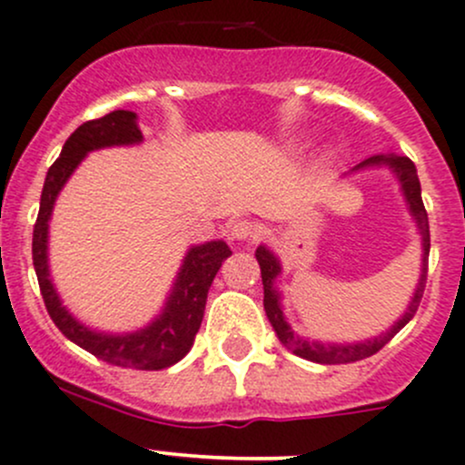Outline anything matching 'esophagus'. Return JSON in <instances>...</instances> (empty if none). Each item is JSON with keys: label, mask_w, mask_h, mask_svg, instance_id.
<instances>
[{"label": "esophagus", "mask_w": 465, "mask_h": 465, "mask_svg": "<svg viewBox=\"0 0 465 465\" xmlns=\"http://www.w3.org/2000/svg\"><path fill=\"white\" fill-rule=\"evenodd\" d=\"M229 236H232L233 241H256V238L261 236V232L252 220H233V223L229 224Z\"/></svg>", "instance_id": "34e87169"}]
</instances>
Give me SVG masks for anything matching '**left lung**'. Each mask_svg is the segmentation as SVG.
Segmentation results:
<instances>
[{"instance_id":"obj_1","label":"left lung","mask_w":465,"mask_h":465,"mask_svg":"<svg viewBox=\"0 0 465 465\" xmlns=\"http://www.w3.org/2000/svg\"><path fill=\"white\" fill-rule=\"evenodd\" d=\"M375 165H389L391 170L398 177L400 186H402L404 200H407L409 211H411L413 220H416V227L420 232L422 238V268H420V279H418V288L411 297V304L407 306L402 318L393 324L386 333L381 336L371 338V341L363 342H345V345H338V342H320V341H306V338L297 336L291 329V324L286 322L282 311V297H279V291L274 288V279L282 272V263H279L277 256L268 250L265 245L256 247V261L261 265V279H263V309L265 315H268L270 324H272L274 333H277L279 341L283 342V347H288L292 354L306 359V361L315 363H327V366H336V363H354L361 361V359L372 357L409 322V320L416 315L418 306H420L422 292H425L427 283V259H430V220H427L425 204H422L420 197V182H418L416 165L409 156L400 154H377L371 156V159L361 161L352 173L363 168H375Z\"/></svg>"}]
</instances>
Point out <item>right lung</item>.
<instances>
[{
  "label": "right lung",
  "mask_w": 465,
  "mask_h": 465,
  "mask_svg": "<svg viewBox=\"0 0 465 465\" xmlns=\"http://www.w3.org/2000/svg\"><path fill=\"white\" fill-rule=\"evenodd\" d=\"M141 141L143 134L138 129L134 111H113L104 118L88 120L67 138L61 156L54 161L52 168L47 170V177H45L38 220H35L34 227V250L31 252H34L35 277H38L47 313L54 320V324L61 329L63 336L84 347L85 352L111 363V366L136 368V371H163V368L182 361L191 352L195 333L200 331L202 318H204L206 295H209L211 283H213V277L218 274L223 261L232 256L227 242L211 241L204 245L191 247L188 254L183 256L177 282H174L163 311L156 315L154 322L132 333L93 331L85 324H81L63 306L61 297H58L56 288L49 279L47 263V233L54 202H56L58 193L65 186L70 174L76 170V165L93 150L113 145H136Z\"/></svg>",
  "instance_id": "obj_1"
}]
</instances>
